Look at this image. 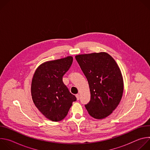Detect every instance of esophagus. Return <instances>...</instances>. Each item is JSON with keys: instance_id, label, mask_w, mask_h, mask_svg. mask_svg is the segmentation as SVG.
Wrapping results in <instances>:
<instances>
[{"instance_id": "34e87169", "label": "esophagus", "mask_w": 150, "mask_h": 150, "mask_svg": "<svg viewBox=\"0 0 150 150\" xmlns=\"http://www.w3.org/2000/svg\"><path fill=\"white\" fill-rule=\"evenodd\" d=\"M76 99L77 100H78L79 99V94H76Z\"/></svg>"}]
</instances>
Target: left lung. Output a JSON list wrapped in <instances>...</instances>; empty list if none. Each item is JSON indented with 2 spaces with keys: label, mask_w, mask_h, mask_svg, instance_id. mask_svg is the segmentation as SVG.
Segmentation results:
<instances>
[{
  "label": "left lung",
  "mask_w": 150,
  "mask_h": 150,
  "mask_svg": "<svg viewBox=\"0 0 150 150\" xmlns=\"http://www.w3.org/2000/svg\"><path fill=\"white\" fill-rule=\"evenodd\" d=\"M75 59L90 87L91 99L85 108L95 119L108 117L119 105L123 92V77L117 64L105 52L79 54Z\"/></svg>",
  "instance_id": "1"
}]
</instances>
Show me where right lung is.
Wrapping results in <instances>:
<instances>
[{
  "label": "right lung",
  "mask_w": 150,
  "mask_h": 150,
  "mask_svg": "<svg viewBox=\"0 0 150 150\" xmlns=\"http://www.w3.org/2000/svg\"><path fill=\"white\" fill-rule=\"evenodd\" d=\"M72 56L47 61L37 68L31 82L33 101L47 119L59 122L65 118L76 100L63 82V76L70 68Z\"/></svg>",
  "instance_id": "right-lung-1"
}]
</instances>
